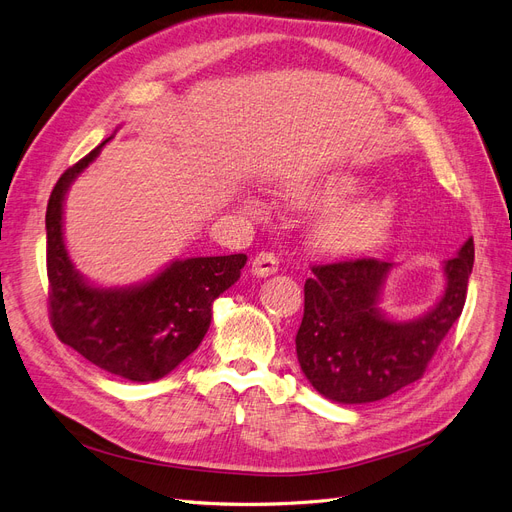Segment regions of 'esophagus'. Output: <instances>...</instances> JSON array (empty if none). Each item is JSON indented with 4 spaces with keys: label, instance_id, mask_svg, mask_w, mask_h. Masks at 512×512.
<instances>
[{
    "label": "esophagus",
    "instance_id": "esophagus-1",
    "mask_svg": "<svg viewBox=\"0 0 512 512\" xmlns=\"http://www.w3.org/2000/svg\"><path fill=\"white\" fill-rule=\"evenodd\" d=\"M277 269H280V260H277L275 254L271 252H260L256 254L254 262H252V273L256 277H269L273 275Z\"/></svg>",
    "mask_w": 512,
    "mask_h": 512
}]
</instances>
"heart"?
<instances>
[{
	"mask_svg": "<svg viewBox=\"0 0 512 512\" xmlns=\"http://www.w3.org/2000/svg\"><path fill=\"white\" fill-rule=\"evenodd\" d=\"M363 192V181L348 173L305 177L292 181L286 194L303 207H337ZM395 198L371 196L329 213L314 228V245L333 256H352L374 250L395 222Z\"/></svg>",
	"mask_w": 512,
	"mask_h": 512,
	"instance_id": "obj_1",
	"label": "heart"
}]
</instances>
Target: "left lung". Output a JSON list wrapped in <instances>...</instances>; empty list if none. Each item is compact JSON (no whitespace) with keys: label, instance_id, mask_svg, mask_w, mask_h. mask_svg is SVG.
Instances as JSON below:
<instances>
[{"label":"left lung","instance_id":"1","mask_svg":"<svg viewBox=\"0 0 512 512\" xmlns=\"http://www.w3.org/2000/svg\"><path fill=\"white\" fill-rule=\"evenodd\" d=\"M472 265L470 237L444 262L438 303L414 320H393L380 309L393 262L359 258L312 267L294 339L309 384L337 404H369L416 382L461 316Z\"/></svg>","mask_w":512,"mask_h":512}]
</instances>
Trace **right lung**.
I'll use <instances>...</instances> for the list:
<instances>
[{"instance_id":"1","label":"right lung","mask_w":512,"mask_h":512,"mask_svg":"<svg viewBox=\"0 0 512 512\" xmlns=\"http://www.w3.org/2000/svg\"><path fill=\"white\" fill-rule=\"evenodd\" d=\"M111 138L70 166L51 192L46 207L49 314L61 342L87 361L119 378L153 382L203 342L213 301L239 280L247 256L177 258L158 275L123 288L87 282L66 250L64 200L74 179Z\"/></svg>"}]
</instances>
